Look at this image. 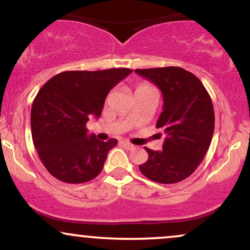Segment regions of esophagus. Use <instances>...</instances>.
Listing matches in <instances>:
<instances>
[{
    "mask_svg": "<svg viewBox=\"0 0 250 250\" xmlns=\"http://www.w3.org/2000/svg\"><path fill=\"white\" fill-rule=\"evenodd\" d=\"M122 145H123V146H124L125 147V148L126 149H133L134 148V146H133V145H132L131 143H128V141H126V140H124V141H122Z\"/></svg>",
    "mask_w": 250,
    "mask_h": 250,
    "instance_id": "obj_1",
    "label": "esophagus"
}]
</instances>
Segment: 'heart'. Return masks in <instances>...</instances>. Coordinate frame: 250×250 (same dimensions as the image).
Returning <instances> with one entry per match:
<instances>
[{"instance_id":"obj_1","label":"heart","mask_w":250,"mask_h":250,"mask_svg":"<svg viewBox=\"0 0 250 250\" xmlns=\"http://www.w3.org/2000/svg\"><path fill=\"white\" fill-rule=\"evenodd\" d=\"M150 89H154V88L150 84H148V83H146V82L139 83V84L137 85V88H135V95H138V94H139V92H143V91H146V90H150Z\"/></svg>"}]
</instances>
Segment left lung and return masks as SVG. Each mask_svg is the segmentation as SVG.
<instances>
[{"label": "left lung", "instance_id": "left-lung-1", "mask_svg": "<svg viewBox=\"0 0 250 250\" xmlns=\"http://www.w3.org/2000/svg\"><path fill=\"white\" fill-rule=\"evenodd\" d=\"M162 92L163 111L156 127L165 132L162 150L146 148L148 160L141 174L154 182L172 184L189 177L204 159L214 131L211 97L200 80L181 67L135 69Z\"/></svg>", "mask_w": 250, "mask_h": 250}]
</instances>
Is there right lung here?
<instances>
[{"mask_svg":"<svg viewBox=\"0 0 250 250\" xmlns=\"http://www.w3.org/2000/svg\"><path fill=\"white\" fill-rule=\"evenodd\" d=\"M132 69L69 70L40 88L31 109L32 140L52 176L70 184L84 183L103 169L116 139L98 140L85 127L101 116L105 97Z\"/></svg>","mask_w":250,"mask_h":250,"instance_id":"right-lung-1","label":"right lung"}]
</instances>
